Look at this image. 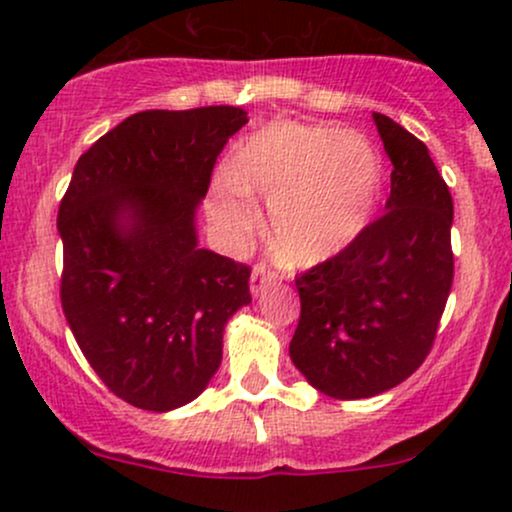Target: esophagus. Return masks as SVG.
<instances>
[{
	"instance_id": "1",
	"label": "esophagus",
	"mask_w": 512,
	"mask_h": 512,
	"mask_svg": "<svg viewBox=\"0 0 512 512\" xmlns=\"http://www.w3.org/2000/svg\"><path fill=\"white\" fill-rule=\"evenodd\" d=\"M276 281V272L274 269H269L267 264H255L252 267V276H250V291L252 296H260V293L267 289V286H272Z\"/></svg>"
}]
</instances>
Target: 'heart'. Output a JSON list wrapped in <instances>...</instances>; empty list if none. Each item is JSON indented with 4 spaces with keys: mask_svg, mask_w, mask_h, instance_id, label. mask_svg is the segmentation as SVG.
Instances as JSON below:
<instances>
[{
    "mask_svg": "<svg viewBox=\"0 0 512 512\" xmlns=\"http://www.w3.org/2000/svg\"><path fill=\"white\" fill-rule=\"evenodd\" d=\"M383 190V161L361 134L279 120L238 144L214 187L223 226H255L250 195L272 202V243L289 264L310 267L366 231Z\"/></svg>",
    "mask_w": 512,
    "mask_h": 512,
    "instance_id": "1",
    "label": "heart"
}]
</instances>
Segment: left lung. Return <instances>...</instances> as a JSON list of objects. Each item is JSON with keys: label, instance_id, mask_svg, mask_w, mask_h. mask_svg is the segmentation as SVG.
I'll return each instance as SVG.
<instances>
[{"label": "left lung", "instance_id": "left-lung-1", "mask_svg": "<svg viewBox=\"0 0 512 512\" xmlns=\"http://www.w3.org/2000/svg\"><path fill=\"white\" fill-rule=\"evenodd\" d=\"M373 120L395 166L385 214L296 276L291 361L334 399L380 395L426 361L455 274L448 185L421 139L387 115Z\"/></svg>", "mask_w": 512, "mask_h": 512}]
</instances>
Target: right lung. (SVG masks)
Wrapping results in <instances>:
<instances>
[{
  "mask_svg": "<svg viewBox=\"0 0 512 512\" xmlns=\"http://www.w3.org/2000/svg\"><path fill=\"white\" fill-rule=\"evenodd\" d=\"M233 105L144 110L76 161L57 214L62 310L113 395L146 411L192 402L221 366L223 327L252 301L250 267L197 248L195 211Z\"/></svg>",
  "mask_w": 512,
  "mask_h": 512,
  "instance_id": "add662e5",
  "label": "right lung"
}]
</instances>
